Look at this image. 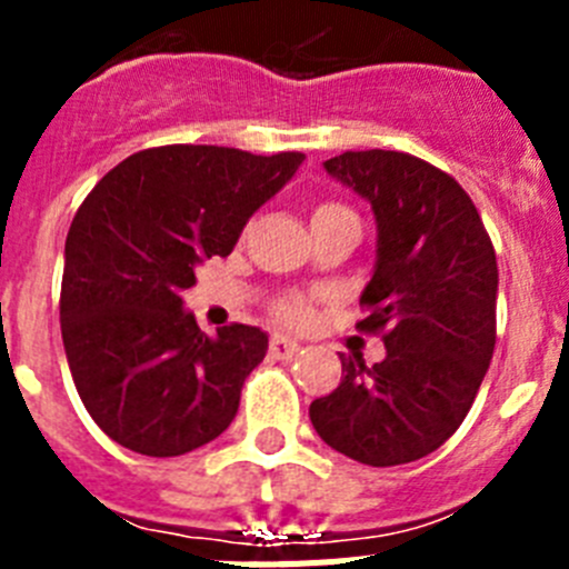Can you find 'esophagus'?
I'll return each instance as SVG.
<instances>
[{
    "label": "esophagus",
    "mask_w": 569,
    "mask_h": 569,
    "mask_svg": "<svg viewBox=\"0 0 569 569\" xmlns=\"http://www.w3.org/2000/svg\"><path fill=\"white\" fill-rule=\"evenodd\" d=\"M299 353V341L288 339V336H270V356L273 359H281V361H288L293 359V356Z\"/></svg>",
    "instance_id": "esophagus-1"
}]
</instances>
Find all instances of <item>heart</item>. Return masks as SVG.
<instances>
[{"instance_id":"b5f03b06","label":"heart","mask_w":569,"mask_h":569,"mask_svg":"<svg viewBox=\"0 0 569 569\" xmlns=\"http://www.w3.org/2000/svg\"><path fill=\"white\" fill-rule=\"evenodd\" d=\"M339 216H353V210L345 208L339 202H319L310 213V222L321 224V222H330V219H339ZM310 305L308 296L301 293H288V296H279L273 301V316L281 321V325H290V328H301V325H308L310 321Z\"/></svg>"}]
</instances>
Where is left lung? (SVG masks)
<instances>
[{
  "label": "left lung",
  "instance_id": "obj_1",
  "mask_svg": "<svg viewBox=\"0 0 569 569\" xmlns=\"http://www.w3.org/2000/svg\"><path fill=\"white\" fill-rule=\"evenodd\" d=\"M325 170L370 202L376 270L365 333L385 361L341 356V381L310 405L325 445L370 467L433 453L459 430L496 347L499 268L479 210L453 176L399 150H347Z\"/></svg>",
  "mask_w": 569,
  "mask_h": 569
}]
</instances>
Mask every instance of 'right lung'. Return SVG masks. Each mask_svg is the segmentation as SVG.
Returning <instances> with one entry per match:
<instances>
[{
	"mask_svg": "<svg viewBox=\"0 0 569 569\" xmlns=\"http://www.w3.org/2000/svg\"><path fill=\"white\" fill-rule=\"evenodd\" d=\"M305 153L164 144L128 156L90 190L64 241L59 316L90 419L133 453L182 456L222 436L268 336L210 339L182 308L196 264L228 256Z\"/></svg>",
	"mask_w": 569,
	"mask_h": 569,
	"instance_id": "1",
	"label": "right lung"
}]
</instances>
